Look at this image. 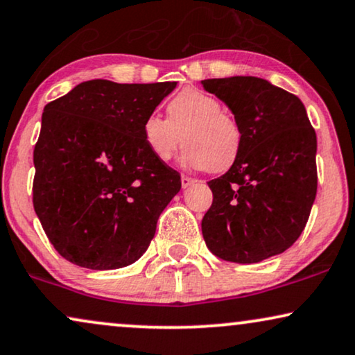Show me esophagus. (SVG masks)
Wrapping results in <instances>:
<instances>
[{
    "mask_svg": "<svg viewBox=\"0 0 355 355\" xmlns=\"http://www.w3.org/2000/svg\"><path fill=\"white\" fill-rule=\"evenodd\" d=\"M195 182H196L195 178H190V177H187V175H182V188H183V190L190 188Z\"/></svg>",
    "mask_w": 355,
    "mask_h": 355,
    "instance_id": "34e87169",
    "label": "esophagus"
}]
</instances>
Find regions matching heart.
Here are the masks:
<instances>
[{"label": "heart", "instance_id": "obj_1", "mask_svg": "<svg viewBox=\"0 0 355 355\" xmlns=\"http://www.w3.org/2000/svg\"><path fill=\"white\" fill-rule=\"evenodd\" d=\"M143 139L159 162H168L185 141L183 165L224 172L242 149L239 121L222 110V103L201 89H183L167 105V118L149 115L143 121Z\"/></svg>", "mask_w": 355, "mask_h": 355}]
</instances>
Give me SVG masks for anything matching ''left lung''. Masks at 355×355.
Here are the masks:
<instances>
[{"label": "left lung", "mask_w": 355, "mask_h": 355, "mask_svg": "<svg viewBox=\"0 0 355 355\" xmlns=\"http://www.w3.org/2000/svg\"><path fill=\"white\" fill-rule=\"evenodd\" d=\"M234 113L242 149L207 182L212 205L201 229L207 248L234 263H258L300 237L316 196V135L300 98L266 79L201 81Z\"/></svg>", "instance_id": "obj_1"}]
</instances>
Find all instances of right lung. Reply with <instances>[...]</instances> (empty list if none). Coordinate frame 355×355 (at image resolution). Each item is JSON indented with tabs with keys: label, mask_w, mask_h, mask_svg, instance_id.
Segmentation results:
<instances>
[{
	"label": "right lung",
	"mask_w": 355,
	"mask_h": 355,
	"mask_svg": "<svg viewBox=\"0 0 355 355\" xmlns=\"http://www.w3.org/2000/svg\"><path fill=\"white\" fill-rule=\"evenodd\" d=\"M175 86L92 79L45 105L34 149V209L64 259L105 271L148 250L182 180L150 154L141 128Z\"/></svg>",
	"instance_id": "1"
}]
</instances>
